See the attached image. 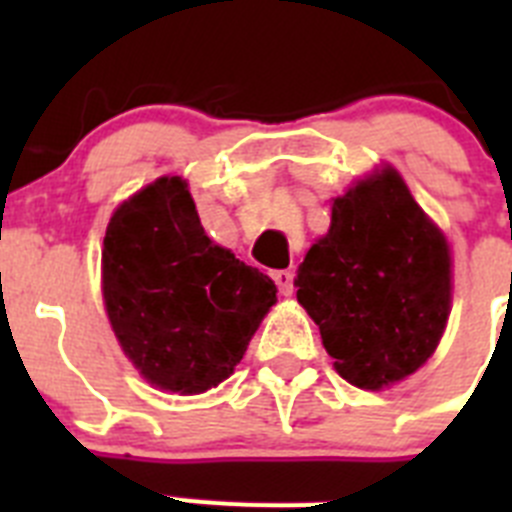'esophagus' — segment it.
Masks as SVG:
<instances>
[{"label": "esophagus", "mask_w": 512, "mask_h": 512, "mask_svg": "<svg viewBox=\"0 0 512 512\" xmlns=\"http://www.w3.org/2000/svg\"><path fill=\"white\" fill-rule=\"evenodd\" d=\"M271 277H274V282H277L279 292H282L284 297H289V295H292V292H295V274H292V271H289V269L274 271Z\"/></svg>", "instance_id": "1"}]
</instances>
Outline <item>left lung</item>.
Returning a JSON list of instances; mask_svg holds the SVG:
<instances>
[{
	"instance_id": "left-lung-1",
	"label": "left lung",
	"mask_w": 512,
	"mask_h": 512,
	"mask_svg": "<svg viewBox=\"0 0 512 512\" xmlns=\"http://www.w3.org/2000/svg\"><path fill=\"white\" fill-rule=\"evenodd\" d=\"M297 302L336 372L382 390L431 359L451 312V251L392 166L330 207V228L297 269Z\"/></svg>"
}]
</instances>
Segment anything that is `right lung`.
I'll use <instances>...</instances> for the list:
<instances>
[{"label":"right lung","mask_w":512,"mask_h":512,"mask_svg":"<svg viewBox=\"0 0 512 512\" xmlns=\"http://www.w3.org/2000/svg\"><path fill=\"white\" fill-rule=\"evenodd\" d=\"M102 295L135 369L161 390L200 395L241 364L277 287L207 238L182 176H161L112 212Z\"/></svg>","instance_id":"obj_1"}]
</instances>
